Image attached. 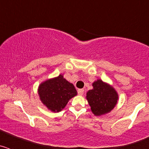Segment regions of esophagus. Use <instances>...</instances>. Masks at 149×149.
I'll return each mask as SVG.
<instances>
[{
  "instance_id": "34e87169",
  "label": "esophagus",
  "mask_w": 149,
  "mask_h": 149,
  "mask_svg": "<svg viewBox=\"0 0 149 149\" xmlns=\"http://www.w3.org/2000/svg\"><path fill=\"white\" fill-rule=\"evenodd\" d=\"M77 93H78V94L80 95H82L84 93V90L83 89H79L78 90H77Z\"/></svg>"
}]
</instances>
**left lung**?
I'll use <instances>...</instances> for the list:
<instances>
[{
  "mask_svg": "<svg viewBox=\"0 0 149 149\" xmlns=\"http://www.w3.org/2000/svg\"><path fill=\"white\" fill-rule=\"evenodd\" d=\"M93 86V89L86 93V99L92 112L95 116H101L111 111L118 101L116 91L101 80L95 81Z\"/></svg>",
  "mask_w": 149,
  "mask_h": 149,
  "instance_id": "8db88e82",
  "label": "left lung"
}]
</instances>
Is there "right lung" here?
<instances>
[{
    "label": "right lung",
    "instance_id": "add662e5",
    "mask_svg": "<svg viewBox=\"0 0 149 149\" xmlns=\"http://www.w3.org/2000/svg\"><path fill=\"white\" fill-rule=\"evenodd\" d=\"M38 93L42 102L53 112L61 111L77 93L73 84L68 82L62 74L42 83Z\"/></svg>",
    "mask_w": 149,
    "mask_h": 149
}]
</instances>
